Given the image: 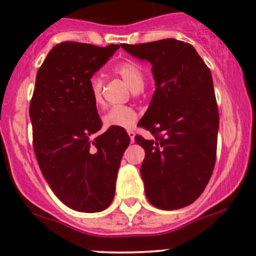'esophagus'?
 I'll return each instance as SVG.
<instances>
[{
    "label": "esophagus",
    "mask_w": 256,
    "mask_h": 256,
    "mask_svg": "<svg viewBox=\"0 0 256 256\" xmlns=\"http://www.w3.org/2000/svg\"><path fill=\"white\" fill-rule=\"evenodd\" d=\"M128 136L130 138V142H134V138H136V133L133 130H128Z\"/></svg>",
    "instance_id": "esophagus-1"
}]
</instances>
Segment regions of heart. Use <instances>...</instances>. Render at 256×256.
<instances>
[{
    "instance_id": "1",
    "label": "heart",
    "mask_w": 256,
    "mask_h": 256,
    "mask_svg": "<svg viewBox=\"0 0 256 256\" xmlns=\"http://www.w3.org/2000/svg\"><path fill=\"white\" fill-rule=\"evenodd\" d=\"M116 73L120 74L123 80L128 84L132 92H142L145 83V74L138 63L133 61H126L120 63L116 67ZM102 85L104 82L100 76H94L89 80V89L92 98L96 106L102 104ZM138 120V114L133 108L127 106H116L106 112L102 117V123L105 128H133Z\"/></svg>"
}]
</instances>
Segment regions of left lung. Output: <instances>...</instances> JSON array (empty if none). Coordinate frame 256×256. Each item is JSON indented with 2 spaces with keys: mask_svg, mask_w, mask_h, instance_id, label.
Instances as JSON below:
<instances>
[{
  "mask_svg": "<svg viewBox=\"0 0 256 256\" xmlns=\"http://www.w3.org/2000/svg\"><path fill=\"white\" fill-rule=\"evenodd\" d=\"M120 46L152 66L156 86L139 122L155 139L136 136L145 150V195L161 210L182 208L204 192L215 166L220 120L211 72L184 41Z\"/></svg>",
  "mask_w": 256,
  "mask_h": 256,
  "instance_id": "8db88e82",
  "label": "left lung"
}]
</instances>
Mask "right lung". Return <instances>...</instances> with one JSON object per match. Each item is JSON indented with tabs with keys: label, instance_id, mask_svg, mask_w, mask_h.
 I'll return each instance as SVG.
<instances>
[{
	"label": "right lung",
	"instance_id": "add662e5",
	"mask_svg": "<svg viewBox=\"0 0 256 256\" xmlns=\"http://www.w3.org/2000/svg\"><path fill=\"white\" fill-rule=\"evenodd\" d=\"M118 48L66 41L48 52L36 74L29 114L38 164L54 195L80 212L108 208L130 142L123 128L90 140L102 123L89 80Z\"/></svg>",
	"mask_w": 256,
	"mask_h": 256
}]
</instances>
